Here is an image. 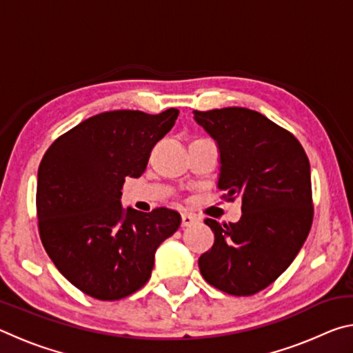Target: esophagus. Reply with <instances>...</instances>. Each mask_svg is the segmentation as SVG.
Here are the masks:
<instances>
[{"mask_svg": "<svg viewBox=\"0 0 353 353\" xmlns=\"http://www.w3.org/2000/svg\"><path fill=\"white\" fill-rule=\"evenodd\" d=\"M196 221H198V218L194 216V214L191 213H182V225L183 227H188L191 224H194Z\"/></svg>", "mask_w": 353, "mask_h": 353, "instance_id": "obj_1", "label": "esophagus"}]
</instances>
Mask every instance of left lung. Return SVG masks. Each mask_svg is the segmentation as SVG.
I'll use <instances>...</instances> for the list:
<instances>
[{
  "mask_svg": "<svg viewBox=\"0 0 353 353\" xmlns=\"http://www.w3.org/2000/svg\"><path fill=\"white\" fill-rule=\"evenodd\" d=\"M219 149L218 188L241 199L238 223L207 218L212 249L199 256L202 277L232 296H252L285 272L313 223L310 162L299 140L244 107L194 110Z\"/></svg>",
  "mask_w": 353,
  "mask_h": 353,
  "instance_id": "8db88e82",
  "label": "left lung"
}]
</instances>
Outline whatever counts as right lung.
I'll return each instance as SVG.
<instances>
[{
  "mask_svg": "<svg viewBox=\"0 0 353 353\" xmlns=\"http://www.w3.org/2000/svg\"><path fill=\"white\" fill-rule=\"evenodd\" d=\"M179 115L112 110L85 119L48 148L39 166L41 243L62 276L99 301H118L151 277L155 250L181 225L160 207H121L128 177H140L159 140Z\"/></svg>",
  "mask_w": 353,
  "mask_h": 353,
  "instance_id": "right-lung-1",
  "label": "right lung"
}]
</instances>
